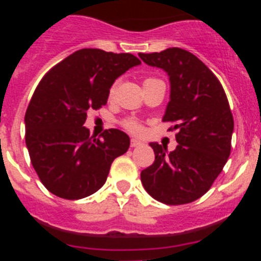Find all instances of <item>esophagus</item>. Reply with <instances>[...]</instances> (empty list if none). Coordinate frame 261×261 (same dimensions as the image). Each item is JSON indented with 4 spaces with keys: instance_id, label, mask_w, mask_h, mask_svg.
I'll use <instances>...</instances> for the list:
<instances>
[{
    "instance_id": "34e87169",
    "label": "esophagus",
    "mask_w": 261,
    "mask_h": 261,
    "mask_svg": "<svg viewBox=\"0 0 261 261\" xmlns=\"http://www.w3.org/2000/svg\"><path fill=\"white\" fill-rule=\"evenodd\" d=\"M141 145L142 142L136 140V138H132V140H130V147H138V146H141Z\"/></svg>"
}]
</instances>
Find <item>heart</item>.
<instances>
[{
  "instance_id": "heart-1",
  "label": "heart",
  "mask_w": 261,
  "mask_h": 261,
  "mask_svg": "<svg viewBox=\"0 0 261 261\" xmlns=\"http://www.w3.org/2000/svg\"><path fill=\"white\" fill-rule=\"evenodd\" d=\"M149 80H150V78H149ZM114 90H115V86L111 87V94L114 93ZM123 125L125 126L128 130H130V132H133V133H141L142 132L141 124L137 123L136 120H125V121H123Z\"/></svg>"
}]
</instances>
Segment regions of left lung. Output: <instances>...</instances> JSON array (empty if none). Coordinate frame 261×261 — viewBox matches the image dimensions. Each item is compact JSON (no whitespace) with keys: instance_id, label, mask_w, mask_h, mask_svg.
I'll use <instances>...</instances> for the list:
<instances>
[{"instance_id":"left-lung-1","label":"left lung","mask_w":261,"mask_h":261,"mask_svg":"<svg viewBox=\"0 0 261 261\" xmlns=\"http://www.w3.org/2000/svg\"><path fill=\"white\" fill-rule=\"evenodd\" d=\"M145 64L166 71L170 102L163 121L177 129L174 151L151 142L155 161L142 170L146 192L167 205L188 204L209 191L231 150L234 119L225 90L211 69L181 48L138 53Z\"/></svg>"}]
</instances>
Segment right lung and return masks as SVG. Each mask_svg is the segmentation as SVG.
Here are the masks:
<instances>
[{
  "instance_id": "right-lung-1",
  "label": "right lung",
  "mask_w": 261,
  "mask_h": 261,
  "mask_svg": "<svg viewBox=\"0 0 261 261\" xmlns=\"http://www.w3.org/2000/svg\"><path fill=\"white\" fill-rule=\"evenodd\" d=\"M141 61L130 53L84 48L53 66L27 107L26 146L41 183L61 199L93 195L130 140L119 129L100 138L84 126L87 111L107 103L115 80Z\"/></svg>"
}]
</instances>
